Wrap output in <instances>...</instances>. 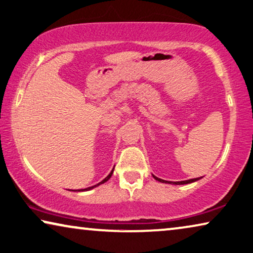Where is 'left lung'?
<instances>
[{
	"label": "left lung",
	"mask_w": 253,
	"mask_h": 253,
	"mask_svg": "<svg viewBox=\"0 0 253 253\" xmlns=\"http://www.w3.org/2000/svg\"><path fill=\"white\" fill-rule=\"evenodd\" d=\"M153 178L159 180V182L161 183H166V184H175V185H183V184H190V183H193V182H197V180H199L201 177H199V178H193V179H187V180H180V182H168V180H164L161 178H158V177H156L153 175Z\"/></svg>",
	"instance_id": "obj_1"
}]
</instances>
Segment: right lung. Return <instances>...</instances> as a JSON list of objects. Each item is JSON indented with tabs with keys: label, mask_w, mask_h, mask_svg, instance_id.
<instances>
[{
	"label": "right lung",
	"mask_w": 253,
	"mask_h": 253,
	"mask_svg": "<svg viewBox=\"0 0 253 253\" xmlns=\"http://www.w3.org/2000/svg\"><path fill=\"white\" fill-rule=\"evenodd\" d=\"M112 174H114V169H112L111 170V172L110 174H109L107 177H105V178L102 180V182H100L99 184H96V185H94V186H90V187H87V188H85V190H79V191H89V190H92V188H94V187H96V186H99V185H101V184H103V183H105L107 182L108 179H110V177L112 176Z\"/></svg>",
	"instance_id": "right-lung-1"
}]
</instances>
